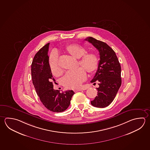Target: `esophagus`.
Wrapping results in <instances>:
<instances>
[{"label": "esophagus", "mask_w": 150, "mask_h": 150, "mask_svg": "<svg viewBox=\"0 0 150 150\" xmlns=\"http://www.w3.org/2000/svg\"><path fill=\"white\" fill-rule=\"evenodd\" d=\"M82 89H74V92H77V91H82Z\"/></svg>", "instance_id": "obj_1"}]
</instances>
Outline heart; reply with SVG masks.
<instances>
[{"instance_id": "1", "label": "heart", "mask_w": 150, "mask_h": 150, "mask_svg": "<svg viewBox=\"0 0 150 150\" xmlns=\"http://www.w3.org/2000/svg\"><path fill=\"white\" fill-rule=\"evenodd\" d=\"M67 51L74 57L79 59V64L89 74L95 72L98 69L99 59L97 55L93 52H86L84 47L78 44H71L66 48ZM49 64L52 74L59 75L62 70L59 64V55L56 51L52 53L50 57ZM82 67L69 71L63 78L62 83L68 89H76L80 86L86 78V72Z\"/></svg>"}]
</instances>
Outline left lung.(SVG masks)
I'll return each instance as SVG.
<instances>
[{"mask_svg":"<svg viewBox=\"0 0 150 150\" xmlns=\"http://www.w3.org/2000/svg\"><path fill=\"white\" fill-rule=\"evenodd\" d=\"M85 40L98 50L100 55L98 70L90 81L93 84L95 82L98 83L97 96L91 104L96 107L104 108L114 100L121 86V67L114 51L106 43L92 37Z\"/></svg>","mask_w":150,"mask_h":150,"instance_id":"1","label":"left lung"}]
</instances>
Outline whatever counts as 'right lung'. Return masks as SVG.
Returning <instances> with one entry per match:
<instances>
[{
	"mask_svg": "<svg viewBox=\"0 0 150 150\" xmlns=\"http://www.w3.org/2000/svg\"><path fill=\"white\" fill-rule=\"evenodd\" d=\"M50 43L46 44L35 55L31 65L32 79L38 95L42 103L47 109L53 112H62L68 108L73 90L61 93L53 89L52 76L47 55Z\"/></svg>",
	"mask_w": 150,
	"mask_h": 150,
	"instance_id": "1",
	"label": "right lung"
}]
</instances>
